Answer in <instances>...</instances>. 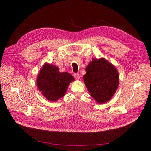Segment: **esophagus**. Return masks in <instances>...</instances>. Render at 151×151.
Masks as SVG:
<instances>
[{
  "label": "esophagus",
  "instance_id": "34e87169",
  "mask_svg": "<svg viewBox=\"0 0 151 151\" xmlns=\"http://www.w3.org/2000/svg\"><path fill=\"white\" fill-rule=\"evenodd\" d=\"M74 77L76 78V79L77 80L80 79V76H79V74H74Z\"/></svg>",
  "mask_w": 151,
  "mask_h": 151
}]
</instances>
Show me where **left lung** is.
I'll return each instance as SVG.
<instances>
[{
	"label": "left lung",
	"mask_w": 151,
	"mask_h": 151,
	"mask_svg": "<svg viewBox=\"0 0 151 151\" xmlns=\"http://www.w3.org/2000/svg\"><path fill=\"white\" fill-rule=\"evenodd\" d=\"M84 84L98 104L107 102L116 93L119 83L116 67L105 58L92 59L85 69Z\"/></svg>",
	"instance_id": "obj_1"
}]
</instances>
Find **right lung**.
I'll return each mask as SVG.
<instances>
[{
    "label": "right lung",
    "mask_w": 151,
    "mask_h": 151,
    "mask_svg": "<svg viewBox=\"0 0 151 151\" xmlns=\"http://www.w3.org/2000/svg\"><path fill=\"white\" fill-rule=\"evenodd\" d=\"M74 77L67 72H59V67L45 63L37 77L36 84L42 94L50 101H57L65 96Z\"/></svg>",
    "instance_id": "1"
}]
</instances>
